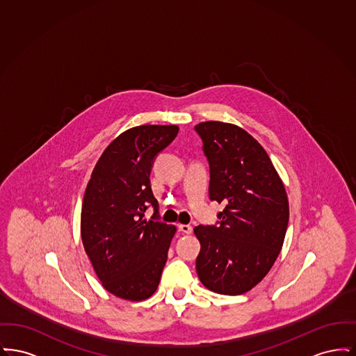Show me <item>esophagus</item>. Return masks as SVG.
Listing matches in <instances>:
<instances>
[{
    "label": "esophagus",
    "mask_w": 356,
    "mask_h": 356,
    "mask_svg": "<svg viewBox=\"0 0 356 356\" xmlns=\"http://www.w3.org/2000/svg\"><path fill=\"white\" fill-rule=\"evenodd\" d=\"M179 229L183 232V234H191L192 232V227L189 224H180L179 225Z\"/></svg>",
    "instance_id": "34e87169"
}]
</instances>
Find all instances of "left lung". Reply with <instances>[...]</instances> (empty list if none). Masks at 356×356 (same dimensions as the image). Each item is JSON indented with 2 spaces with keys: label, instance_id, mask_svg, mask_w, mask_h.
Masks as SVG:
<instances>
[{
  "label": "left lung",
  "instance_id": "1",
  "mask_svg": "<svg viewBox=\"0 0 356 356\" xmlns=\"http://www.w3.org/2000/svg\"><path fill=\"white\" fill-rule=\"evenodd\" d=\"M209 165V199L224 204L215 225H199L196 271L205 287L240 295L271 270L287 231V193L264 148L236 125H195Z\"/></svg>",
  "mask_w": 356,
  "mask_h": 356
}]
</instances>
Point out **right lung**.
I'll return each mask as SVG.
<instances>
[{
	"instance_id": "right-lung-1",
	"label": "right lung",
	"mask_w": 356,
	"mask_h": 356,
	"mask_svg": "<svg viewBox=\"0 0 356 356\" xmlns=\"http://www.w3.org/2000/svg\"><path fill=\"white\" fill-rule=\"evenodd\" d=\"M176 125L125 131L99 159L85 189L81 238L85 252L111 293L144 300L159 287L176 228L159 220L151 188L157 154L177 136ZM154 208L151 221L143 212Z\"/></svg>"
}]
</instances>
